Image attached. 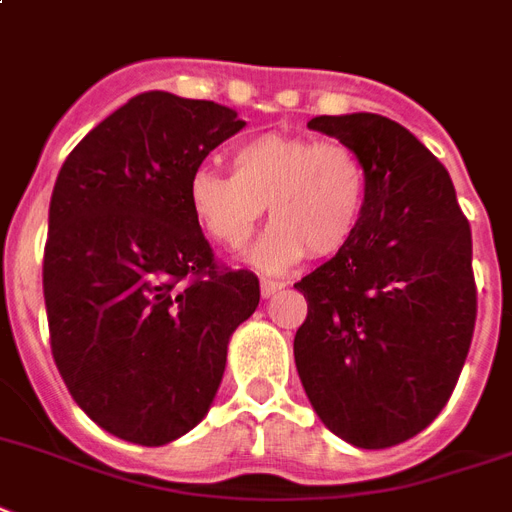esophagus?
Masks as SVG:
<instances>
[{
    "instance_id": "obj_1",
    "label": "esophagus",
    "mask_w": 512,
    "mask_h": 512,
    "mask_svg": "<svg viewBox=\"0 0 512 512\" xmlns=\"http://www.w3.org/2000/svg\"><path fill=\"white\" fill-rule=\"evenodd\" d=\"M285 287V282L280 280H261V298H272L277 295Z\"/></svg>"
}]
</instances>
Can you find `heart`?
I'll list each match as a JSON object with an SVG mask.
<instances>
[{"label": "heart", "instance_id": "heart-1", "mask_svg": "<svg viewBox=\"0 0 512 512\" xmlns=\"http://www.w3.org/2000/svg\"><path fill=\"white\" fill-rule=\"evenodd\" d=\"M196 225L227 251L251 240L261 214L274 219L251 261L277 272L348 246L366 206V167L345 143L261 133L232 149V175L201 164L188 177Z\"/></svg>", "mask_w": 512, "mask_h": 512}]
</instances>
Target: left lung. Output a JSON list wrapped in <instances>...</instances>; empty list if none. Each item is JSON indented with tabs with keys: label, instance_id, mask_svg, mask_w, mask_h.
I'll use <instances>...</instances> for the list:
<instances>
[{
	"label": "left lung",
	"instance_id": "obj_1",
	"mask_svg": "<svg viewBox=\"0 0 512 512\" xmlns=\"http://www.w3.org/2000/svg\"><path fill=\"white\" fill-rule=\"evenodd\" d=\"M308 128L356 151L366 206L348 246L295 282L308 301L298 377L329 432L400 445L445 408L471 348V227L445 167L395 120L322 114Z\"/></svg>",
	"mask_w": 512,
	"mask_h": 512
}]
</instances>
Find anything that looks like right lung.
<instances>
[{"label":"right lung","mask_w":512,"mask_h":512,"mask_svg":"<svg viewBox=\"0 0 512 512\" xmlns=\"http://www.w3.org/2000/svg\"><path fill=\"white\" fill-rule=\"evenodd\" d=\"M246 128L214 101L146 91L70 151L49 204L44 301L52 356L91 421L159 447L209 413L259 280L219 269L188 177Z\"/></svg>","instance_id":"obj_1"}]
</instances>
